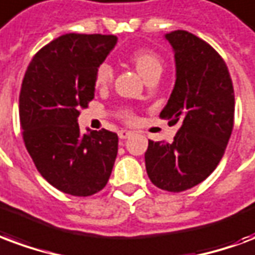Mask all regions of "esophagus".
<instances>
[{"mask_svg": "<svg viewBox=\"0 0 255 255\" xmlns=\"http://www.w3.org/2000/svg\"><path fill=\"white\" fill-rule=\"evenodd\" d=\"M133 135V132L131 131H127V129H122L120 132H119V137L120 139H128V137H131Z\"/></svg>", "mask_w": 255, "mask_h": 255, "instance_id": "obj_1", "label": "esophagus"}]
</instances>
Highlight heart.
<instances>
[{
    "label": "heart",
    "mask_w": 255,
    "mask_h": 255,
    "mask_svg": "<svg viewBox=\"0 0 255 255\" xmlns=\"http://www.w3.org/2000/svg\"><path fill=\"white\" fill-rule=\"evenodd\" d=\"M131 62L135 65L137 73L142 75V78L144 81L148 80L150 77H154V75H158L162 73L161 58L152 51H136L131 56ZM112 66L109 63H103V65L99 66V69L96 71V84H97V86H107L112 80Z\"/></svg>",
    "instance_id": "heart-1"
}]
</instances>
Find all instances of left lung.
<instances>
[{
    "label": "left lung",
    "instance_id": "obj_1",
    "mask_svg": "<svg viewBox=\"0 0 255 255\" xmlns=\"http://www.w3.org/2000/svg\"><path fill=\"white\" fill-rule=\"evenodd\" d=\"M175 84L161 118L180 123L171 143L148 140V178L167 192L190 189L216 169L234 127L233 81L222 56L193 33L173 31Z\"/></svg>",
    "mask_w": 255,
    "mask_h": 255
}]
</instances>
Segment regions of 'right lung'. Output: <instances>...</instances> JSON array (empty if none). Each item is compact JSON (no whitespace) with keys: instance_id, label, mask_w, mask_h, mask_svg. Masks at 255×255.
Instances as JSON below:
<instances>
[{"instance_id":"obj_1","label":"right lung","mask_w":255,"mask_h":255,"mask_svg":"<svg viewBox=\"0 0 255 255\" xmlns=\"http://www.w3.org/2000/svg\"><path fill=\"white\" fill-rule=\"evenodd\" d=\"M116 43L113 35H62L33 56L22 80L18 111L25 147L39 173L67 195H94L112 173L118 135L82 133L78 116L94 99L96 71Z\"/></svg>"}]
</instances>
